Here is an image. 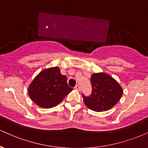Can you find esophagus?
<instances>
[{
    "label": "esophagus",
    "mask_w": 148,
    "mask_h": 148,
    "mask_svg": "<svg viewBox=\"0 0 148 148\" xmlns=\"http://www.w3.org/2000/svg\"><path fill=\"white\" fill-rule=\"evenodd\" d=\"M74 88H75L76 90H79V91L81 90V87H80L79 85H76L75 87H74Z\"/></svg>",
    "instance_id": "obj_1"
}]
</instances>
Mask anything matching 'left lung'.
Returning <instances> with one entry per match:
<instances>
[{"label":"left lung","mask_w":148,"mask_h":148,"mask_svg":"<svg viewBox=\"0 0 148 148\" xmlns=\"http://www.w3.org/2000/svg\"><path fill=\"white\" fill-rule=\"evenodd\" d=\"M92 93L90 96L82 94L85 104L97 112L111 109L123 95V89L115 80L105 73L92 74Z\"/></svg>","instance_id":"8db88e82"}]
</instances>
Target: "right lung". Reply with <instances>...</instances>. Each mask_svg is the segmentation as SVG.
Returning <instances> with one entry per match:
<instances>
[{
  "label": "right lung",
  "mask_w": 148,
  "mask_h": 148,
  "mask_svg": "<svg viewBox=\"0 0 148 148\" xmlns=\"http://www.w3.org/2000/svg\"><path fill=\"white\" fill-rule=\"evenodd\" d=\"M73 90L67 83V77L60 74L59 67L42 71L28 88V95L37 105L49 108L57 106Z\"/></svg>",
  "instance_id": "1"
}]
</instances>
